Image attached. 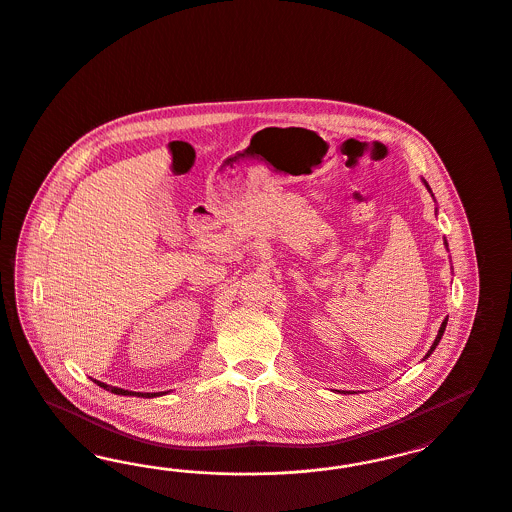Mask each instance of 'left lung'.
Returning <instances> with one entry per match:
<instances>
[{"instance_id": "left-lung-1", "label": "left lung", "mask_w": 512, "mask_h": 512, "mask_svg": "<svg viewBox=\"0 0 512 512\" xmlns=\"http://www.w3.org/2000/svg\"><path fill=\"white\" fill-rule=\"evenodd\" d=\"M425 186H427V188H429V190H430L429 184L425 183ZM446 324H448V318H446V320H444V322H442V326H440V331H438V335H436V339H434V343H432V347H430L429 352H427V356H430V354H432V350H434V348L438 347V343H440V339H442V335H444V329H446ZM427 356H425V358H427Z\"/></svg>"}]
</instances>
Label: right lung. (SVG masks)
Instances as JSON below:
<instances>
[{"instance_id":"right-lung-1","label":"right lung","mask_w":512,"mask_h":512,"mask_svg":"<svg viewBox=\"0 0 512 512\" xmlns=\"http://www.w3.org/2000/svg\"><path fill=\"white\" fill-rule=\"evenodd\" d=\"M99 387H103V389L110 390V392H114V394H123V396H143V398H154V396H158V392H131V390H123L118 389V387H110V385H104L101 381H95Z\"/></svg>"}]
</instances>
